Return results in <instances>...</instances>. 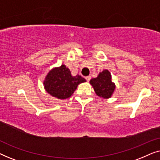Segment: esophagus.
I'll use <instances>...</instances> for the list:
<instances>
[{
    "instance_id": "34e87169",
    "label": "esophagus",
    "mask_w": 160,
    "mask_h": 160,
    "mask_svg": "<svg viewBox=\"0 0 160 160\" xmlns=\"http://www.w3.org/2000/svg\"><path fill=\"white\" fill-rule=\"evenodd\" d=\"M85 78H86L87 82H89V81H90V79H91V76H86V77H85Z\"/></svg>"
}]
</instances>
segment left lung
Listing matches in <instances>:
<instances>
[{
  "instance_id": "obj_1",
  "label": "left lung",
  "mask_w": 160,
  "mask_h": 160,
  "mask_svg": "<svg viewBox=\"0 0 160 160\" xmlns=\"http://www.w3.org/2000/svg\"><path fill=\"white\" fill-rule=\"evenodd\" d=\"M89 83L92 86L96 95L103 99L111 98L114 92L116 85L112 82L111 73L106 69L100 72L96 78H92Z\"/></svg>"
}]
</instances>
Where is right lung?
Returning a JSON list of instances; mask_svg holds the SVG:
<instances>
[{
  "label": "right lung",
  "mask_w": 160,
  "mask_h": 160,
  "mask_svg": "<svg viewBox=\"0 0 160 160\" xmlns=\"http://www.w3.org/2000/svg\"><path fill=\"white\" fill-rule=\"evenodd\" d=\"M85 82L78 74L72 76L69 68L62 65L50 70L43 81V87L50 95L63 100L71 97L78 85Z\"/></svg>",
  "instance_id": "1"
}]
</instances>
